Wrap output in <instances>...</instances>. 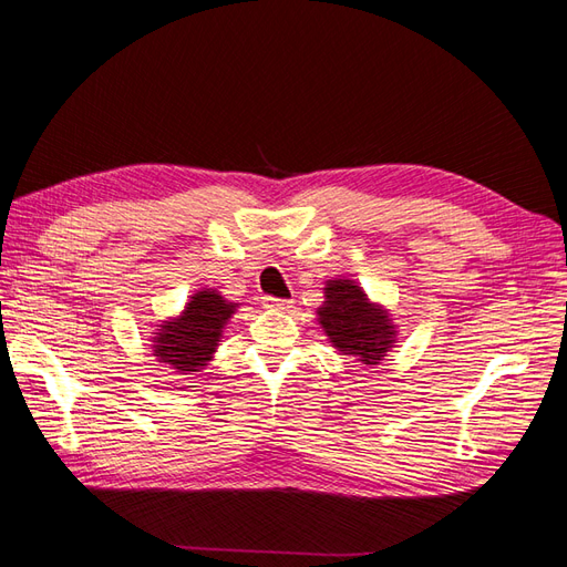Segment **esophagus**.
Returning a JSON list of instances; mask_svg holds the SVG:
<instances>
[{
  "mask_svg": "<svg viewBox=\"0 0 567 567\" xmlns=\"http://www.w3.org/2000/svg\"><path fill=\"white\" fill-rule=\"evenodd\" d=\"M262 305L267 307V310H290V300H281V298H274V296H265L262 298Z\"/></svg>",
  "mask_w": 567,
  "mask_h": 567,
  "instance_id": "34e87169",
  "label": "esophagus"
}]
</instances>
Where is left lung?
I'll use <instances>...</instances> for the list:
<instances>
[{
  "label": "left lung",
  "mask_w": 567,
  "mask_h": 567,
  "mask_svg": "<svg viewBox=\"0 0 567 567\" xmlns=\"http://www.w3.org/2000/svg\"><path fill=\"white\" fill-rule=\"evenodd\" d=\"M326 302L319 323L333 346L357 357L362 364H379L394 342V326L385 310L367 300L364 290L350 279L326 284Z\"/></svg>",
  "instance_id": "8db88e82"
}]
</instances>
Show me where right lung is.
Returning a JSON list of instances; mask_svg holds the SVG:
<instances>
[{"label":"right lung","mask_w":567,"mask_h":567,"mask_svg":"<svg viewBox=\"0 0 567 567\" xmlns=\"http://www.w3.org/2000/svg\"><path fill=\"white\" fill-rule=\"evenodd\" d=\"M234 307L215 290H198L179 319L161 326V333L153 340V352L163 364L179 373L200 371L205 362H210Z\"/></svg>","instance_id":"right-lung-1"}]
</instances>
